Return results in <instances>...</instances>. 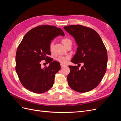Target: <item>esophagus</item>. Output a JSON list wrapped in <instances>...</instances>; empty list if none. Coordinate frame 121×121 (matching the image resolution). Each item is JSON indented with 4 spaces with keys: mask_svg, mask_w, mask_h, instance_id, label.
<instances>
[{
    "mask_svg": "<svg viewBox=\"0 0 121 121\" xmlns=\"http://www.w3.org/2000/svg\"><path fill=\"white\" fill-rule=\"evenodd\" d=\"M60 66H61V68H64L65 66V65H63V64H61L60 65Z\"/></svg>",
    "mask_w": 121,
    "mask_h": 121,
    "instance_id": "1",
    "label": "esophagus"
}]
</instances>
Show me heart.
Masks as SVG:
<instances>
[{
    "label": "heart",
    "instance_id": "b5f03b06",
    "mask_svg": "<svg viewBox=\"0 0 121 121\" xmlns=\"http://www.w3.org/2000/svg\"><path fill=\"white\" fill-rule=\"evenodd\" d=\"M61 42L63 43V44L65 46H66L67 45L69 44V43H72V41L69 38H65L62 39ZM53 44H54L53 42H51L50 44L49 49L51 51L52 50L53 47ZM69 57H69V56H60L57 57L56 58V60L58 62H59V63H60L61 64L65 65V64H67V61H68V60L69 58Z\"/></svg>",
    "mask_w": 121,
    "mask_h": 121
}]
</instances>
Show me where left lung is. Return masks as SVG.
Masks as SVG:
<instances>
[{
  "mask_svg": "<svg viewBox=\"0 0 121 121\" xmlns=\"http://www.w3.org/2000/svg\"><path fill=\"white\" fill-rule=\"evenodd\" d=\"M64 29L74 38L78 45L71 62L84 64L81 69L69 65V85L77 92H88L99 84L107 71V49L100 36L92 29L79 25H69Z\"/></svg>",
  "mask_w": 121,
  "mask_h": 121,
  "instance_id": "8db88e82",
  "label": "left lung"
}]
</instances>
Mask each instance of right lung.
<instances>
[{"instance_id": "add662e5", "label": "right lung", "mask_w": 121, "mask_h": 121, "mask_svg": "<svg viewBox=\"0 0 121 121\" xmlns=\"http://www.w3.org/2000/svg\"><path fill=\"white\" fill-rule=\"evenodd\" d=\"M59 35H65L60 28L39 26L28 32L17 47L16 71L23 86L31 92L44 93L53 85L55 75L60 71V65L48 56L51 54V41ZM44 59L50 65L42 68L39 63Z\"/></svg>"}]
</instances>
